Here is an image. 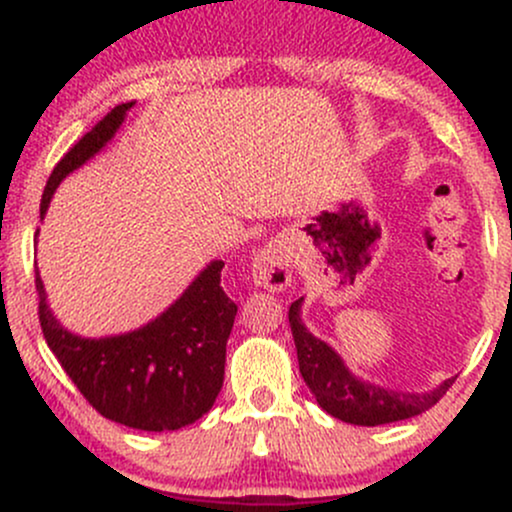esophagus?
Returning a JSON list of instances; mask_svg holds the SVG:
<instances>
[{
  "label": "esophagus",
  "mask_w": 512,
  "mask_h": 512,
  "mask_svg": "<svg viewBox=\"0 0 512 512\" xmlns=\"http://www.w3.org/2000/svg\"><path fill=\"white\" fill-rule=\"evenodd\" d=\"M252 281L260 289L284 291L291 284V248L286 240L274 238L264 248L257 250L250 264Z\"/></svg>",
  "instance_id": "obj_1"
}]
</instances>
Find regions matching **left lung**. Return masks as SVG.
Returning <instances> with one entry per match:
<instances>
[{
	"label": "left lung",
	"instance_id": "obj_1",
	"mask_svg": "<svg viewBox=\"0 0 512 512\" xmlns=\"http://www.w3.org/2000/svg\"><path fill=\"white\" fill-rule=\"evenodd\" d=\"M301 303L303 298H298L289 308L291 334L298 351V368H301L305 385L310 387L317 404L334 419L354 426H380L411 419V416L424 414L433 404H438L448 392V387L455 383V378H448L436 390L414 395V392H395L358 380L344 366L342 356L332 346H327L322 339L305 330Z\"/></svg>",
	"mask_w": 512,
	"mask_h": 512
}]
</instances>
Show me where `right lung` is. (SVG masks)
<instances>
[{"mask_svg": "<svg viewBox=\"0 0 512 512\" xmlns=\"http://www.w3.org/2000/svg\"><path fill=\"white\" fill-rule=\"evenodd\" d=\"M132 105L110 110L62 156L45 185L40 216L48 211L57 185L115 137ZM221 269V260L207 264L178 301L149 325L101 339L64 330L48 308L43 281L35 272L45 342L86 402L105 419L158 433L195 424L221 392L226 342L238 313L221 286Z\"/></svg>", "mask_w": 512, "mask_h": 512, "instance_id": "right-lung-1", "label": "right lung"}]
</instances>
